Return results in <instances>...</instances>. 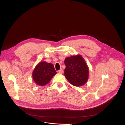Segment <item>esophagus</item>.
<instances>
[{
    "label": "esophagus",
    "mask_w": 125,
    "mask_h": 125,
    "mask_svg": "<svg viewBox=\"0 0 125 125\" xmlns=\"http://www.w3.org/2000/svg\"><path fill=\"white\" fill-rule=\"evenodd\" d=\"M63 70H62V69H61L60 70H59V71H58V73H59L62 74V73H63Z\"/></svg>",
    "instance_id": "obj_1"
}]
</instances>
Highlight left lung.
<instances>
[{
  "instance_id": "obj_1",
  "label": "left lung",
  "mask_w": 125,
  "mask_h": 125,
  "mask_svg": "<svg viewBox=\"0 0 125 125\" xmlns=\"http://www.w3.org/2000/svg\"><path fill=\"white\" fill-rule=\"evenodd\" d=\"M66 68L64 76L69 82L74 86L84 85L88 78V68L84 59L80 55L65 58Z\"/></svg>"
}]
</instances>
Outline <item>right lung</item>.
Returning <instances> with one entry per match:
<instances>
[{
    "label": "right lung",
    "mask_w": 125,
    "mask_h": 125,
    "mask_svg": "<svg viewBox=\"0 0 125 125\" xmlns=\"http://www.w3.org/2000/svg\"><path fill=\"white\" fill-rule=\"evenodd\" d=\"M56 73L54 65L51 63L42 61L35 66L32 76L34 82L37 84L43 86L49 83Z\"/></svg>",
    "instance_id": "add662e5"
}]
</instances>
